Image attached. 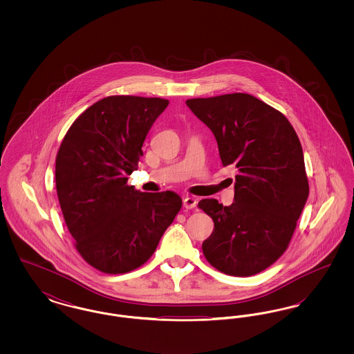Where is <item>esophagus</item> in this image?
<instances>
[{
	"label": "esophagus",
	"instance_id": "obj_1",
	"mask_svg": "<svg viewBox=\"0 0 354 354\" xmlns=\"http://www.w3.org/2000/svg\"><path fill=\"white\" fill-rule=\"evenodd\" d=\"M196 204H198V201L195 198H192V196H185V199H183V205H185V208H187V209L195 208Z\"/></svg>",
	"mask_w": 354,
	"mask_h": 354
}]
</instances>
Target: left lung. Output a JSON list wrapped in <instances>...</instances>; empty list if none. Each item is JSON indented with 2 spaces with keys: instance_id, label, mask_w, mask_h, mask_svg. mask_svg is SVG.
I'll list each match as a JSON object with an SVG mask.
<instances>
[{
  "instance_id": "left-lung-1",
  "label": "left lung",
  "mask_w": 354,
  "mask_h": 354,
  "mask_svg": "<svg viewBox=\"0 0 354 354\" xmlns=\"http://www.w3.org/2000/svg\"><path fill=\"white\" fill-rule=\"evenodd\" d=\"M185 104L215 135L223 166L237 169L235 202H199L215 224L203 253L223 273L256 274L284 253L309 195L299 136L280 111L250 94Z\"/></svg>"
}]
</instances>
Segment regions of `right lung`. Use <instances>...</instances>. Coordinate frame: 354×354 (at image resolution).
<instances>
[{
	"instance_id": "1",
	"label": "right lung",
	"mask_w": 354,
	"mask_h": 354,
	"mask_svg": "<svg viewBox=\"0 0 354 354\" xmlns=\"http://www.w3.org/2000/svg\"><path fill=\"white\" fill-rule=\"evenodd\" d=\"M167 106L162 98H103L75 119L57 153V195L68 231L84 260L104 273L145 264L182 207L172 191L127 185Z\"/></svg>"
}]
</instances>
